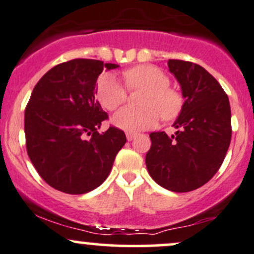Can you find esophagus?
Segmentation results:
<instances>
[{"label": "esophagus", "mask_w": 254, "mask_h": 254, "mask_svg": "<svg viewBox=\"0 0 254 254\" xmlns=\"http://www.w3.org/2000/svg\"><path fill=\"white\" fill-rule=\"evenodd\" d=\"M126 136H127V140H128V141H132V140L136 136V134H135V133H130V132H128V133H126Z\"/></svg>", "instance_id": "1"}]
</instances>
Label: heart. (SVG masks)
Masks as SVG:
<instances>
[{
	"label": "heart",
	"instance_id": "1",
	"mask_svg": "<svg viewBox=\"0 0 254 254\" xmlns=\"http://www.w3.org/2000/svg\"><path fill=\"white\" fill-rule=\"evenodd\" d=\"M129 89L145 90L141 108L125 107L116 112L112 124L126 132H138L154 127L160 120H171L180 114L183 98L174 88H170L168 74L153 65H139L125 72ZM96 97L107 110H114L127 98V90L114 73L106 72L98 77Z\"/></svg>",
	"mask_w": 254,
	"mask_h": 254
}]
</instances>
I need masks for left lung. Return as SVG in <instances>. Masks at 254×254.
I'll list each match as a JSON object with an SVG mask.
<instances>
[{"label": "left lung", "mask_w": 254, "mask_h": 254, "mask_svg": "<svg viewBox=\"0 0 254 254\" xmlns=\"http://www.w3.org/2000/svg\"><path fill=\"white\" fill-rule=\"evenodd\" d=\"M169 71L180 83L184 101L172 125L177 132L150 134L148 174L170 191L188 192L216 174L231 144V106L219 82L204 67L169 59Z\"/></svg>", "instance_id": "obj_1"}]
</instances>
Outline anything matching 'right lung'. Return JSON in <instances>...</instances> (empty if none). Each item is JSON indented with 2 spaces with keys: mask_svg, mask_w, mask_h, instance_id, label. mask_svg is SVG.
<instances>
[{
  "mask_svg": "<svg viewBox=\"0 0 254 254\" xmlns=\"http://www.w3.org/2000/svg\"><path fill=\"white\" fill-rule=\"evenodd\" d=\"M116 67L73 59L47 71L33 89L25 110L27 153L41 178L59 191L78 195L96 189L126 144L121 129L98 132L108 115L95 86L104 68Z\"/></svg>",
  "mask_w": 254,
  "mask_h": 254,
  "instance_id": "obj_1",
  "label": "right lung"
}]
</instances>
